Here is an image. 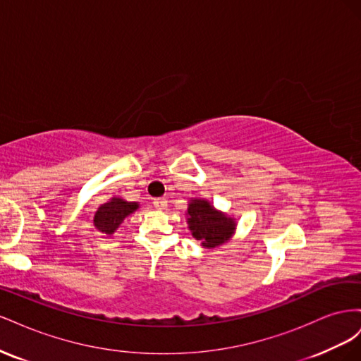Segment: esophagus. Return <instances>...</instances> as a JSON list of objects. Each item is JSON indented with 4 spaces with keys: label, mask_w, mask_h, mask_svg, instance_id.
Instances as JSON below:
<instances>
[{
    "label": "esophagus",
    "mask_w": 361,
    "mask_h": 361,
    "mask_svg": "<svg viewBox=\"0 0 361 361\" xmlns=\"http://www.w3.org/2000/svg\"><path fill=\"white\" fill-rule=\"evenodd\" d=\"M166 204H167L166 199H155L154 200V206L157 207V209H164V207H166Z\"/></svg>",
    "instance_id": "34e87169"
}]
</instances>
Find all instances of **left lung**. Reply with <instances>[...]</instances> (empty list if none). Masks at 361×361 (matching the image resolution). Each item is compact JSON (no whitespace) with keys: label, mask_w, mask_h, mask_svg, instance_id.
I'll return each instance as SVG.
<instances>
[{"label":"left lung","mask_w":361,"mask_h":361,"mask_svg":"<svg viewBox=\"0 0 361 361\" xmlns=\"http://www.w3.org/2000/svg\"><path fill=\"white\" fill-rule=\"evenodd\" d=\"M188 224L192 236L207 248L221 245L235 231L232 218L216 212L209 203L202 199H195L190 203Z\"/></svg>","instance_id":"8db88e82"}]
</instances>
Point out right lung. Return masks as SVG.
Segmentation results:
<instances>
[{"instance_id":"right-lung-1","label":"right lung","mask_w":361,"mask_h":361,"mask_svg":"<svg viewBox=\"0 0 361 361\" xmlns=\"http://www.w3.org/2000/svg\"><path fill=\"white\" fill-rule=\"evenodd\" d=\"M138 207L135 202H125L122 199H111L102 204L97 212L94 214V226L97 231H101L106 235H111L116 228L125 220V216L133 214Z\"/></svg>"}]
</instances>
